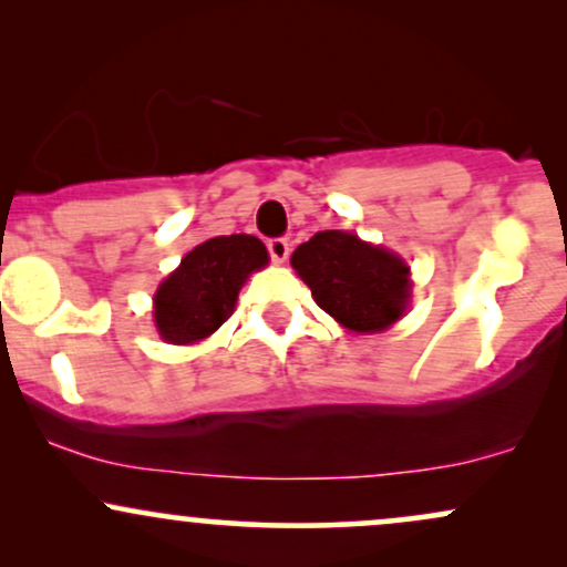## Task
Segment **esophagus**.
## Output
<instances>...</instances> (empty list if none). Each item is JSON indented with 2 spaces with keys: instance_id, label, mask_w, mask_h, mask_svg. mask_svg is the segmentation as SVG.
<instances>
[{
  "instance_id": "1",
  "label": "esophagus",
  "mask_w": 567,
  "mask_h": 567,
  "mask_svg": "<svg viewBox=\"0 0 567 567\" xmlns=\"http://www.w3.org/2000/svg\"><path fill=\"white\" fill-rule=\"evenodd\" d=\"M266 250H269L271 261L285 264V261H288V256H290V243L285 237H275V239H269V243H266Z\"/></svg>"
}]
</instances>
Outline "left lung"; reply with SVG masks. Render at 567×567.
Segmentation results:
<instances>
[{"label":"left lung","instance_id":"1","mask_svg":"<svg viewBox=\"0 0 567 567\" xmlns=\"http://www.w3.org/2000/svg\"><path fill=\"white\" fill-rule=\"evenodd\" d=\"M292 269L311 288L320 309L343 328L373 333L405 311L410 269L394 252L347 231H317L292 252Z\"/></svg>","mask_w":567,"mask_h":567}]
</instances>
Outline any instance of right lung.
<instances>
[{
  "label": "right lung",
  "mask_w": 567,
  "mask_h": 567,
  "mask_svg": "<svg viewBox=\"0 0 567 567\" xmlns=\"http://www.w3.org/2000/svg\"><path fill=\"white\" fill-rule=\"evenodd\" d=\"M269 264L261 239L250 234L213 237L194 247L154 296V320L165 341L194 343L231 317L247 275Z\"/></svg>",
  "instance_id": "right-lung-1"
}]
</instances>
